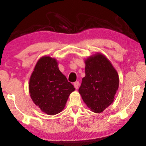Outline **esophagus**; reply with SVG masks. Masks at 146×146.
Segmentation results:
<instances>
[{
  "mask_svg": "<svg viewBox=\"0 0 146 146\" xmlns=\"http://www.w3.org/2000/svg\"><path fill=\"white\" fill-rule=\"evenodd\" d=\"M73 85H74V87L75 88V89H76V90H77V89L79 87V82H78V81H76V82H74V84Z\"/></svg>",
  "mask_w": 146,
  "mask_h": 146,
  "instance_id": "34e87169",
  "label": "esophagus"
}]
</instances>
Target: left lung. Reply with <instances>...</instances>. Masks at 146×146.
Masks as SVG:
<instances>
[{
    "label": "left lung",
    "instance_id": "obj_1",
    "mask_svg": "<svg viewBox=\"0 0 146 146\" xmlns=\"http://www.w3.org/2000/svg\"><path fill=\"white\" fill-rule=\"evenodd\" d=\"M86 76L78 92L91 111L102 113L113 102L119 86L117 70L105 55L100 53L85 60Z\"/></svg>",
    "mask_w": 146,
    "mask_h": 146
}]
</instances>
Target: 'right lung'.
Returning <instances> with one entry per match:
<instances>
[{"label": "right lung", "mask_w": 146, "mask_h": 146, "mask_svg": "<svg viewBox=\"0 0 146 146\" xmlns=\"http://www.w3.org/2000/svg\"><path fill=\"white\" fill-rule=\"evenodd\" d=\"M75 90L59 70L55 58L44 56L37 61L29 79V92L42 111L49 115L61 112Z\"/></svg>", "instance_id": "add662e5"}]
</instances>
